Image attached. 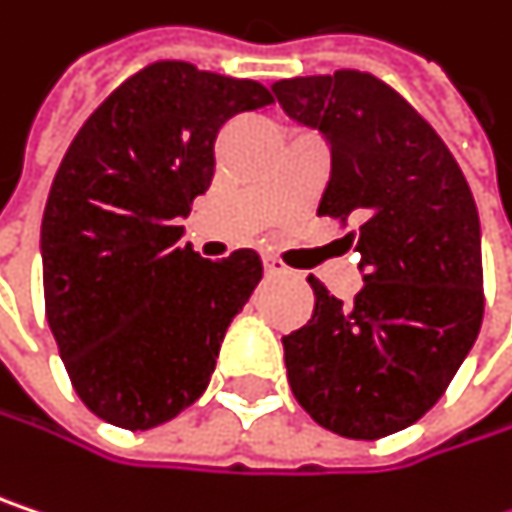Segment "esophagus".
I'll return each instance as SVG.
<instances>
[{
    "label": "esophagus",
    "instance_id": "1",
    "mask_svg": "<svg viewBox=\"0 0 512 512\" xmlns=\"http://www.w3.org/2000/svg\"><path fill=\"white\" fill-rule=\"evenodd\" d=\"M263 269H266V275H287V272H290L278 257H272V255L263 257Z\"/></svg>",
    "mask_w": 512,
    "mask_h": 512
}]
</instances>
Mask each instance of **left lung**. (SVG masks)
Returning a JSON list of instances; mask_svg holds the SVG:
<instances>
[{"label":"left lung","instance_id":"1","mask_svg":"<svg viewBox=\"0 0 512 512\" xmlns=\"http://www.w3.org/2000/svg\"><path fill=\"white\" fill-rule=\"evenodd\" d=\"M272 93L331 149L319 216L360 222L346 240L363 287L343 302L307 278L313 316L281 340L290 390L322 428L378 440L422 419L478 340V208L440 134L375 75L287 78Z\"/></svg>","mask_w":512,"mask_h":512}]
</instances>
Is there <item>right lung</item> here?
I'll return each mask as SVG.
<instances>
[{
    "instance_id": "1",
    "label": "right lung",
    "mask_w": 512,
    "mask_h": 512,
    "mask_svg": "<svg viewBox=\"0 0 512 512\" xmlns=\"http://www.w3.org/2000/svg\"><path fill=\"white\" fill-rule=\"evenodd\" d=\"M272 93L158 61L90 114L40 225L46 319L78 398L149 431L205 393L231 319L263 278L252 249L205 260L178 225L213 178L216 131Z\"/></svg>"
}]
</instances>
